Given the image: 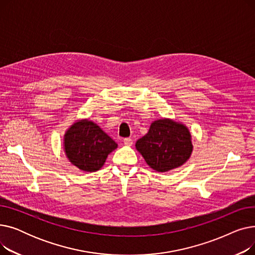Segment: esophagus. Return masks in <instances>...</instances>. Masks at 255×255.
I'll list each match as a JSON object with an SVG mask.
<instances>
[{
	"label": "esophagus",
	"instance_id": "esophagus-1",
	"mask_svg": "<svg viewBox=\"0 0 255 255\" xmlns=\"http://www.w3.org/2000/svg\"><path fill=\"white\" fill-rule=\"evenodd\" d=\"M124 144H126V145H132L133 144V140H132V138H130V137H127V138H124Z\"/></svg>",
	"mask_w": 255,
	"mask_h": 255
}]
</instances>
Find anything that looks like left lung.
Here are the masks:
<instances>
[{"label":"left lung","mask_w":255,"mask_h":255,"mask_svg":"<svg viewBox=\"0 0 255 255\" xmlns=\"http://www.w3.org/2000/svg\"><path fill=\"white\" fill-rule=\"evenodd\" d=\"M135 148L146 164L159 172L182 166L193 151L189 129L171 119L154 121L148 133L136 141Z\"/></svg>","instance_id":"8db88e82"}]
</instances>
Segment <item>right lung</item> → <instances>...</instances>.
Listing matches in <instances>:
<instances>
[{
    "mask_svg": "<svg viewBox=\"0 0 255 255\" xmlns=\"http://www.w3.org/2000/svg\"><path fill=\"white\" fill-rule=\"evenodd\" d=\"M118 148L117 142L93 121L78 120L64 135V151L71 164L87 172L99 170Z\"/></svg>",
    "mask_w": 255,
    "mask_h": 255,
    "instance_id": "add662e5",
    "label": "right lung"
}]
</instances>
